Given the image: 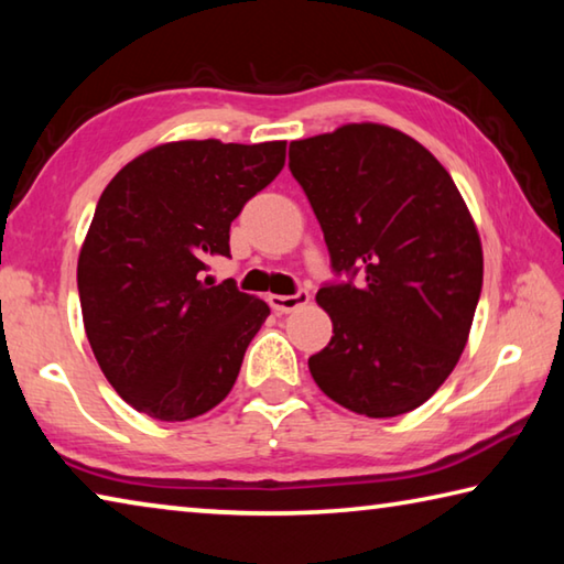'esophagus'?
I'll return each instance as SVG.
<instances>
[{
	"mask_svg": "<svg viewBox=\"0 0 564 564\" xmlns=\"http://www.w3.org/2000/svg\"><path fill=\"white\" fill-rule=\"evenodd\" d=\"M311 301V293L308 291H295L293 295H269V303L273 311L279 313H291L295 308H301V305H305Z\"/></svg>",
	"mask_w": 564,
	"mask_h": 564,
	"instance_id": "esophagus-1",
	"label": "esophagus"
}]
</instances>
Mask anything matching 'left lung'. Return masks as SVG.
I'll return each instance as SVG.
<instances>
[{"mask_svg": "<svg viewBox=\"0 0 564 564\" xmlns=\"http://www.w3.org/2000/svg\"><path fill=\"white\" fill-rule=\"evenodd\" d=\"M289 169L338 279L316 293L333 338L308 358L313 380L352 413L415 410L453 373L482 291L460 191L431 151L380 123L291 141Z\"/></svg>", "mask_w": 564, "mask_h": 564, "instance_id": "obj_1", "label": "left lung"}]
</instances>
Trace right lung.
I'll return each instance as SVG.
<instances>
[{
  "instance_id": "obj_1",
  "label": "right lung",
  "mask_w": 564,
  "mask_h": 564,
  "mask_svg": "<svg viewBox=\"0 0 564 564\" xmlns=\"http://www.w3.org/2000/svg\"><path fill=\"white\" fill-rule=\"evenodd\" d=\"M283 164L285 141H174L104 188L76 285L99 368L139 413L178 423L231 393L271 308L204 271L231 256V221Z\"/></svg>"
}]
</instances>
